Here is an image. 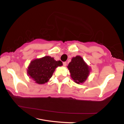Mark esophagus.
<instances>
[{
    "label": "esophagus",
    "instance_id": "obj_1",
    "mask_svg": "<svg viewBox=\"0 0 124 124\" xmlns=\"http://www.w3.org/2000/svg\"><path fill=\"white\" fill-rule=\"evenodd\" d=\"M63 66H66V65H67V63L66 62H63Z\"/></svg>",
    "mask_w": 124,
    "mask_h": 124
}]
</instances>
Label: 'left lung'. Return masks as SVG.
<instances>
[{"mask_svg": "<svg viewBox=\"0 0 124 124\" xmlns=\"http://www.w3.org/2000/svg\"><path fill=\"white\" fill-rule=\"evenodd\" d=\"M70 76L75 83H83L89 76L90 68L80 56L72 58L68 66Z\"/></svg>", "mask_w": 124, "mask_h": 124, "instance_id": "left-lung-1", "label": "left lung"}]
</instances>
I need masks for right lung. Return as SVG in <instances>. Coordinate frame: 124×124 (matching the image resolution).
<instances>
[{
  "label": "right lung",
  "mask_w": 124,
  "mask_h": 124,
  "mask_svg": "<svg viewBox=\"0 0 124 124\" xmlns=\"http://www.w3.org/2000/svg\"><path fill=\"white\" fill-rule=\"evenodd\" d=\"M62 65L61 61H55L54 58L45 56L31 61L28 67L27 74L35 83L42 85L48 82L55 69Z\"/></svg>",
  "instance_id": "obj_1"
}]
</instances>
